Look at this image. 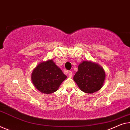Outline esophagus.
<instances>
[{
  "label": "esophagus",
  "instance_id": "34e87169",
  "mask_svg": "<svg viewBox=\"0 0 130 130\" xmlns=\"http://www.w3.org/2000/svg\"><path fill=\"white\" fill-rule=\"evenodd\" d=\"M68 74H69V77H71L72 76H73V73H72V71H68Z\"/></svg>",
  "mask_w": 130,
  "mask_h": 130
}]
</instances>
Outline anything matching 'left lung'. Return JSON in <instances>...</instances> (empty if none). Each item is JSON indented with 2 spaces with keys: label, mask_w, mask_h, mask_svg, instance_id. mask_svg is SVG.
I'll return each instance as SVG.
<instances>
[{
  "label": "left lung",
  "mask_w": 130,
  "mask_h": 130,
  "mask_svg": "<svg viewBox=\"0 0 130 130\" xmlns=\"http://www.w3.org/2000/svg\"><path fill=\"white\" fill-rule=\"evenodd\" d=\"M105 71L102 67L92 61L79 63L73 79L81 90L87 93L98 91L104 85Z\"/></svg>",
  "instance_id": "8db88e82"
}]
</instances>
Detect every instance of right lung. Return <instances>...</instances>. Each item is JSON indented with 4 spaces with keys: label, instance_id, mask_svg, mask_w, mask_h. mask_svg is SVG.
<instances>
[{
    "label": "right lung",
    "instance_id": "add662e5",
    "mask_svg": "<svg viewBox=\"0 0 130 130\" xmlns=\"http://www.w3.org/2000/svg\"><path fill=\"white\" fill-rule=\"evenodd\" d=\"M66 78V75L52 59L39 63L31 74V80L34 87L42 93L46 94L58 90L61 84Z\"/></svg>",
    "mask_w": 130,
    "mask_h": 130
}]
</instances>
